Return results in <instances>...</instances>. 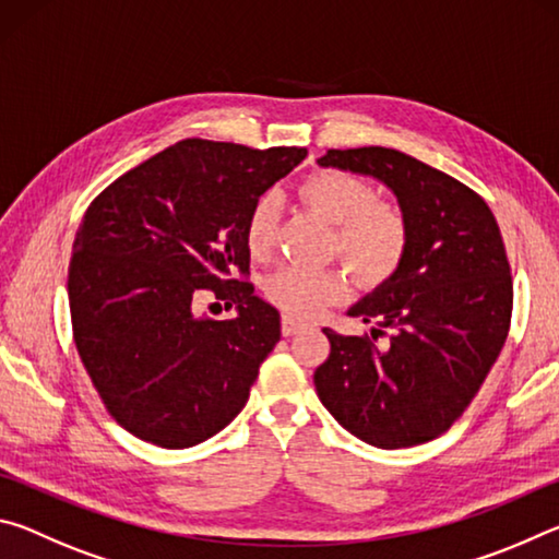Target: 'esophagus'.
<instances>
[{
  "label": "esophagus",
  "instance_id": "34e87169",
  "mask_svg": "<svg viewBox=\"0 0 559 559\" xmlns=\"http://www.w3.org/2000/svg\"><path fill=\"white\" fill-rule=\"evenodd\" d=\"M306 328L300 323V320H296V318H290V316H283V323H281V333L286 335V337H290V335H296V333H300V330Z\"/></svg>",
  "mask_w": 559,
  "mask_h": 559
}]
</instances>
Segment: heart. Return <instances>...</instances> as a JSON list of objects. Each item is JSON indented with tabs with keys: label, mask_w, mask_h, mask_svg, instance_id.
<instances>
[{
	"label": "heart",
	"mask_w": 559,
	"mask_h": 559,
	"mask_svg": "<svg viewBox=\"0 0 559 559\" xmlns=\"http://www.w3.org/2000/svg\"><path fill=\"white\" fill-rule=\"evenodd\" d=\"M300 204L333 224V253L347 263L359 286L377 288L400 271L409 249V224L394 202L374 200V189L345 169H318L296 189ZM278 204L261 197L243 224L251 259L266 261L276 249ZM343 269H281L266 281V298L290 318H316L347 296Z\"/></svg>",
	"instance_id": "obj_1"
}]
</instances>
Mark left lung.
<instances>
[{
    "instance_id": "8db88e82",
    "label": "left lung",
    "mask_w": 559,
    "mask_h": 559,
    "mask_svg": "<svg viewBox=\"0 0 559 559\" xmlns=\"http://www.w3.org/2000/svg\"><path fill=\"white\" fill-rule=\"evenodd\" d=\"M318 165L390 187L409 249L390 281L347 310L374 325L372 337L323 330L330 355L316 392L340 427L377 449L437 439L466 412L508 337L513 278L496 216L471 187L400 150H328Z\"/></svg>"
}]
</instances>
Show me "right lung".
<instances>
[{"mask_svg": "<svg viewBox=\"0 0 559 559\" xmlns=\"http://www.w3.org/2000/svg\"><path fill=\"white\" fill-rule=\"evenodd\" d=\"M306 155L189 138L91 202L69 266L73 340L108 414L132 437L197 447L249 402L281 316L246 281L243 224ZM202 295L236 305L237 318L197 317Z\"/></svg>", "mask_w": 559, "mask_h": 559, "instance_id": "add662e5", "label": "right lung"}]
</instances>
